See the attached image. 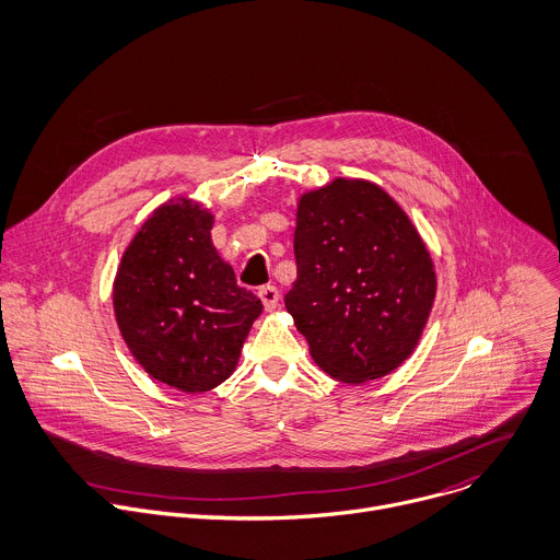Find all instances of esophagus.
Here are the masks:
<instances>
[{
    "label": "esophagus",
    "mask_w": 560,
    "mask_h": 560,
    "mask_svg": "<svg viewBox=\"0 0 560 560\" xmlns=\"http://www.w3.org/2000/svg\"><path fill=\"white\" fill-rule=\"evenodd\" d=\"M258 295H260V300H262V304H265L267 311H276V308H278V304H280V291H278L273 284L262 287V289L258 291Z\"/></svg>",
    "instance_id": "1"
}]
</instances>
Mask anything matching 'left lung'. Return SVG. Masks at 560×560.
Segmentation results:
<instances>
[{
	"label": "left lung",
	"instance_id": "obj_1",
	"mask_svg": "<svg viewBox=\"0 0 560 560\" xmlns=\"http://www.w3.org/2000/svg\"><path fill=\"white\" fill-rule=\"evenodd\" d=\"M293 252L298 278L284 306L324 373L364 384L412 355L434 304L436 273L386 189L338 176L304 191Z\"/></svg>",
	"mask_w": 560,
	"mask_h": 560
}]
</instances>
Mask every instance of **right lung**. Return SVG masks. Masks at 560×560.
<instances>
[{
    "label": "right lung",
    "mask_w": 560,
    "mask_h": 560,
    "mask_svg": "<svg viewBox=\"0 0 560 560\" xmlns=\"http://www.w3.org/2000/svg\"><path fill=\"white\" fill-rule=\"evenodd\" d=\"M213 213L189 196L159 205L126 247L112 306L143 371L187 395L232 377L262 302L211 243Z\"/></svg>",
    "instance_id": "right-lung-1"
}]
</instances>
